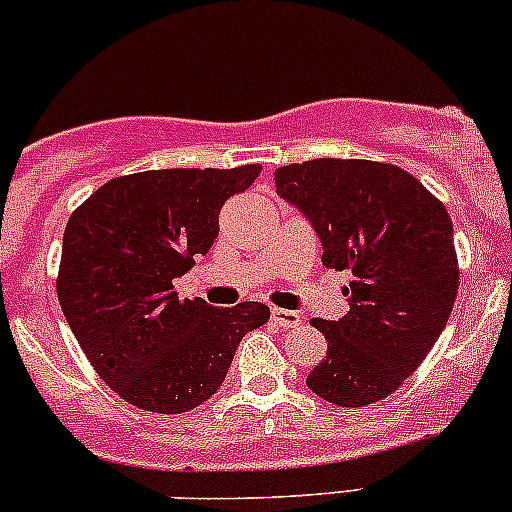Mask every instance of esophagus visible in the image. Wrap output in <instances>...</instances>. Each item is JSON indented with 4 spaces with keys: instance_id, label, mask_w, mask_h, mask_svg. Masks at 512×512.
I'll list each match as a JSON object with an SVG mask.
<instances>
[{
    "instance_id": "obj_1",
    "label": "esophagus",
    "mask_w": 512,
    "mask_h": 512,
    "mask_svg": "<svg viewBox=\"0 0 512 512\" xmlns=\"http://www.w3.org/2000/svg\"><path fill=\"white\" fill-rule=\"evenodd\" d=\"M272 322L280 324L282 329H292V327H299L302 324V317H299L297 312H292V309H272Z\"/></svg>"
}]
</instances>
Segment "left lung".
Returning <instances> with one entry per match:
<instances>
[{
    "mask_svg": "<svg viewBox=\"0 0 512 512\" xmlns=\"http://www.w3.org/2000/svg\"><path fill=\"white\" fill-rule=\"evenodd\" d=\"M277 195L322 240L329 270H349V312L314 319L327 356L307 386L347 409L394 394L441 337L458 292L453 223L406 170L317 158L275 170Z\"/></svg>",
    "mask_w": 512,
    "mask_h": 512,
    "instance_id": "left-lung-1",
    "label": "left lung"
}]
</instances>
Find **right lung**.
<instances>
[{"instance_id": "add662e5", "label": "right lung", "mask_w": 512, "mask_h": 512, "mask_svg": "<svg viewBox=\"0 0 512 512\" xmlns=\"http://www.w3.org/2000/svg\"><path fill=\"white\" fill-rule=\"evenodd\" d=\"M260 170L121 175L69 218L59 304L86 359L128 404L153 414L195 409L220 389L242 337L270 319L262 302L218 309L173 289L213 247L225 200Z\"/></svg>"}]
</instances>
